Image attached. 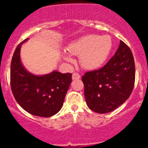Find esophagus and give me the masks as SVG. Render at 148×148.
<instances>
[{
	"mask_svg": "<svg viewBox=\"0 0 148 148\" xmlns=\"http://www.w3.org/2000/svg\"><path fill=\"white\" fill-rule=\"evenodd\" d=\"M80 78H81V75L78 73H74L73 74V80H75V79H79Z\"/></svg>",
	"mask_w": 148,
	"mask_h": 148,
	"instance_id": "obj_1",
	"label": "esophagus"
}]
</instances>
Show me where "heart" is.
Listing matches in <instances>:
<instances>
[{
	"label": "heart",
	"mask_w": 148,
	"mask_h": 148,
	"mask_svg": "<svg viewBox=\"0 0 148 148\" xmlns=\"http://www.w3.org/2000/svg\"><path fill=\"white\" fill-rule=\"evenodd\" d=\"M113 40L109 35H88L73 41L68 46V51L80 56V62L86 69L94 70L104 64L113 49ZM65 60L72 61L67 53L64 54Z\"/></svg>",
	"instance_id": "heart-1"
}]
</instances>
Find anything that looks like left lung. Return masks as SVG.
<instances>
[{
  "label": "left lung",
  "instance_id": "1",
  "mask_svg": "<svg viewBox=\"0 0 148 148\" xmlns=\"http://www.w3.org/2000/svg\"><path fill=\"white\" fill-rule=\"evenodd\" d=\"M135 62L133 53L124 41L114 56L101 68L82 76L84 96L90 110L110 113L130 97L134 87Z\"/></svg>",
  "mask_w": 148,
  "mask_h": 148
}]
</instances>
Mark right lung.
<instances>
[{"label": "right lung", "mask_w": 148, "mask_h": 148, "mask_svg": "<svg viewBox=\"0 0 148 148\" xmlns=\"http://www.w3.org/2000/svg\"><path fill=\"white\" fill-rule=\"evenodd\" d=\"M27 39L18 44L12 58V92L18 104L30 114L50 117L62 108L72 82V74L54 71L50 74L37 76L28 73L20 59L21 45Z\"/></svg>", "instance_id": "right-lung-1"}]
</instances>
